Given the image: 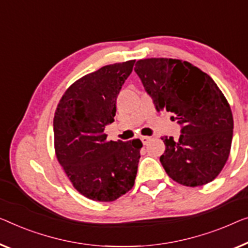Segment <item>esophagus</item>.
I'll return each instance as SVG.
<instances>
[{"mask_svg": "<svg viewBox=\"0 0 248 248\" xmlns=\"http://www.w3.org/2000/svg\"><path fill=\"white\" fill-rule=\"evenodd\" d=\"M140 140H141L143 145H147V143L149 142V140H150V137H148V136H143V137H141V138H140Z\"/></svg>", "mask_w": 248, "mask_h": 248, "instance_id": "1", "label": "esophagus"}]
</instances>
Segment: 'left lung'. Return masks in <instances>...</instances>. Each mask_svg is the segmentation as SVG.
Segmentation results:
<instances>
[{
    "mask_svg": "<svg viewBox=\"0 0 248 248\" xmlns=\"http://www.w3.org/2000/svg\"><path fill=\"white\" fill-rule=\"evenodd\" d=\"M135 72L157 111L171 112L180 125L179 139L161 138L160 162L168 176L189 187L215 179L230 156L234 129L231 107L215 81L176 59L139 60Z\"/></svg>",
    "mask_w": 248,
    "mask_h": 248,
    "instance_id": "1",
    "label": "left lung"
}]
</instances>
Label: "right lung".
I'll return each mask as SVG.
<instances>
[{
    "label": "right lung",
    "instance_id": "obj_1",
    "mask_svg": "<svg viewBox=\"0 0 248 248\" xmlns=\"http://www.w3.org/2000/svg\"><path fill=\"white\" fill-rule=\"evenodd\" d=\"M135 60L102 66L76 81L59 102L53 119L55 154L70 182L87 198L113 202L134 186L139 139L108 141L105 128Z\"/></svg>",
    "mask_w": 248,
    "mask_h": 248
}]
</instances>
